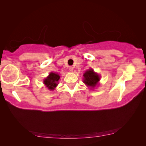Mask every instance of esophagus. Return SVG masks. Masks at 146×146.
Segmentation results:
<instances>
[{
	"instance_id": "1",
	"label": "esophagus",
	"mask_w": 146,
	"mask_h": 146,
	"mask_svg": "<svg viewBox=\"0 0 146 146\" xmlns=\"http://www.w3.org/2000/svg\"><path fill=\"white\" fill-rule=\"evenodd\" d=\"M69 71H73V68L72 66H69Z\"/></svg>"
}]
</instances>
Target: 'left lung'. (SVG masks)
Wrapping results in <instances>:
<instances>
[{
	"mask_svg": "<svg viewBox=\"0 0 146 146\" xmlns=\"http://www.w3.org/2000/svg\"><path fill=\"white\" fill-rule=\"evenodd\" d=\"M84 76V82L88 86L94 88L96 86L97 83L99 80V76L98 74L94 73L93 69H90L86 71L83 75Z\"/></svg>",
	"mask_w": 146,
	"mask_h": 146,
	"instance_id": "1",
	"label": "left lung"
}]
</instances>
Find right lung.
I'll return each instance as SVG.
<instances>
[{"mask_svg": "<svg viewBox=\"0 0 146 146\" xmlns=\"http://www.w3.org/2000/svg\"><path fill=\"white\" fill-rule=\"evenodd\" d=\"M60 79V76L58 73H50L47 78L44 80V84L46 85L48 90H54L57 86V83Z\"/></svg>", "mask_w": 146, "mask_h": 146, "instance_id": "add662e5", "label": "right lung"}]
</instances>
